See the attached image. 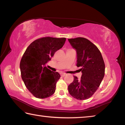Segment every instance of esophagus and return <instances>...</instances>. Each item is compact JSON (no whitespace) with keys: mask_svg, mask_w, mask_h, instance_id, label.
Returning <instances> with one entry per match:
<instances>
[{"mask_svg":"<svg viewBox=\"0 0 125 125\" xmlns=\"http://www.w3.org/2000/svg\"><path fill=\"white\" fill-rule=\"evenodd\" d=\"M61 75L62 76V77H64V76L65 75V73H61Z\"/></svg>","mask_w":125,"mask_h":125,"instance_id":"esophagus-1","label":"esophagus"}]
</instances>
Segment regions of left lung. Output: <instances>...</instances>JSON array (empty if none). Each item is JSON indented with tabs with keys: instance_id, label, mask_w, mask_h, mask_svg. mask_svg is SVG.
Listing matches in <instances>:
<instances>
[{
	"instance_id": "1",
	"label": "left lung",
	"mask_w": 125,
	"mask_h": 125,
	"mask_svg": "<svg viewBox=\"0 0 125 125\" xmlns=\"http://www.w3.org/2000/svg\"><path fill=\"white\" fill-rule=\"evenodd\" d=\"M77 52V66L82 74L80 80L74 76L68 85L69 94L80 100L90 98L98 89L105 74V63L98 47L83 37L68 39Z\"/></svg>"
}]
</instances>
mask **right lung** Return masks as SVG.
Returning <instances> with one entry per match:
<instances>
[{
	"label": "right lung",
	"instance_id": "add662e5",
	"mask_svg": "<svg viewBox=\"0 0 125 125\" xmlns=\"http://www.w3.org/2000/svg\"><path fill=\"white\" fill-rule=\"evenodd\" d=\"M65 38L46 37L32 42L20 61L22 79L29 92L36 98L45 99L53 95L61 75L48 69L46 64L54 53L63 47Z\"/></svg>",
	"mask_w": 125,
	"mask_h": 125
}]
</instances>
